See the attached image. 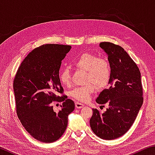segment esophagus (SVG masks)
Instances as JSON below:
<instances>
[{"label": "esophagus", "instance_id": "esophagus-1", "mask_svg": "<svg viewBox=\"0 0 155 155\" xmlns=\"http://www.w3.org/2000/svg\"><path fill=\"white\" fill-rule=\"evenodd\" d=\"M75 106L77 109H81V108H83V107H84V104L81 103H78V102H76Z\"/></svg>", "mask_w": 155, "mask_h": 155}]
</instances>
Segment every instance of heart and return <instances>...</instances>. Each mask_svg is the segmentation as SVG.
Wrapping results in <instances>:
<instances>
[{
	"instance_id": "obj_1",
	"label": "heart",
	"mask_w": 155,
	"mask_h": 155,
	"mask_svg": "<svg viewBox=\"0 0 155 155\" xmlns=\"http://www.w3.org/2000/svg\"><path fill=\"white\" fill-rule=\"evenodd\" d=\"M74 65L77 69L86 72L85 85L77 87L71 91V96L79 102H86L95 91V84L99 88L108 85L111 77V64L105 57L85 52L74 60ZM59 78L62 85L71 84V72L69 68L64 67L59 71ZM93 83L91 84V83Z\"/></svg>"
}]
</instances>
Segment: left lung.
I'll list each match as a JSON object with an SVG mask.
<instances>
[{
    "label": "left lung",
    "instance_id": "1",
    "mask_svg": "<svg viewBox=\"0 0 155 155\" xmlns=\"http://www.w3.org/2000/svg\"><path fill=\"white\" fill-rule=\"evenodd\" d=\"M99 46L108 54L111 77L109 87L102 91L96 101L107 103L108 108L103 114L92 109L90 123L96 135L111 140L124 135L135 122L143 104V88L140 69L124 48L108 41Z\"/></svg>",
    "mask_w": 155,
    "mask_h": 155
}]
</instances>
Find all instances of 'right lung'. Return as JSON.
<instances>
[{
    "label": "right lung",
    "mask_w": 155,
    "mask_h": 155,
    "mask_svg": "<svg viewBox=\"0 0 155 155\" xmlns=\"http://www.w3.org/2000/svg\"><path fill=\"white\" fill-rule=\"evenodd\" d=\"M70 49L71 46L51 44L35 48L21 63L14 79L18 118L25 130L41 142H54L61 137L68 115L75 108L74 101L63 94L59 78L61 61ZM52 101L63 103L58 112L53 111Z\"/></svg>",
    "instance_id": "obj_1"
}]
</instances>
